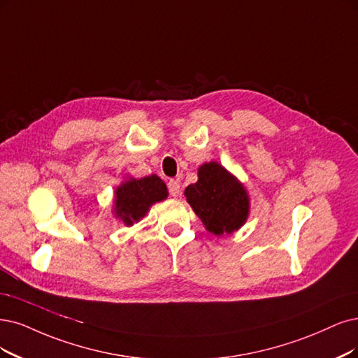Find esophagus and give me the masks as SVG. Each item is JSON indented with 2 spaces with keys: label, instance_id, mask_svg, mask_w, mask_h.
<instances>
[{
  "label": "esophagus",
  "instance_id": "1",
  "mask_svg": "<svg viewBox=\"0 0 358 358\" xmlns=\"http://www.w3.org/2000/svg\"><path fill=\"white\" fill-rule=\"evenodd\" d=\"M168 190H169V194L172 196V197H177L178 194H180V182L177 181V180H171L169 182H168Z\"/></svg>",
  "mask_w": 358,
  "mask_h": 358
}]
</instances>
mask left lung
Wrapping results in <instances>:
<instances>
[{
    "label": "left lung",
    "instance_id": "left-lung-1",
    "mask_svg": "<svg viewBox=\"0 0 358 358\" xmlns=\"http://www.w3.org/2000/svg\"><path fill=\"white\" fill-rule=\"evenodd\" d=\"M184 196L206 231L214 236L242 229L250 213L249 193L243 182L215 161L199 166L197 181L186 187Z\"/></svg>",
    "mask_w": 358,
    "mask_h": 358
}]
</instances>
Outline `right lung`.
<instances>
[{
	"instance_id": "obj_1",
	"label": "right lung",
	"mask_w": 358,
	"mask_h": 358,
	"mask_svg": "<svg viewBox=\"0 0 358 358\" xmlns=\"http://www.w3.org/2000/svg\"><path fill=\"white\" fill-rule=\"evenodd\" d=\"M168 197L166 184L152 174L143 178L125 177L115 189L112 214L116 220L131 227L149 213L152 205Z\"/></svg>"
}]
</instances>
